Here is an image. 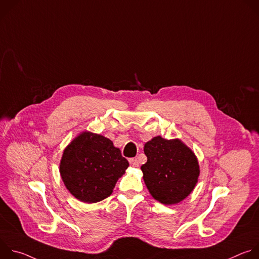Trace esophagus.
<instances>
[{"instance_id":"1","label":"esophagus","mask_w":259,"mask_h":259,"mask_svg":"<svg viewBox=\"0 0 259 259\" xmlns=\"http://www.w3.org/2000/svg\"><path fill=\"white\" fill-rule=\"evenodd\" d=\"M129 162H130V164H131L132 166H134V167H137V166H138V160H137V158H131V159H129Z\"/></svg>"}]
</instances>
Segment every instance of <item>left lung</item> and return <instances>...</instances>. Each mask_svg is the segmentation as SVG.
Instances as JSON below:
<instances>
[{
    "label": "left lung",
    "mask_w": 259,
    "mask_h": 259,
    "mask_svg": "<svg viewBox=\"0 0 259 259\" xmlns=\"http://www.w3.org/2000/svg\"><path fill=\"white\" fill-rule=\"evenodd\" d=\"M143 151L147 158L141 166L144 183L157 201L177 204L192 193L200 169L195 154L186 144L157 136L144 144Z\"/></svg>",
    "instance_id": "1"
}]
</instances>
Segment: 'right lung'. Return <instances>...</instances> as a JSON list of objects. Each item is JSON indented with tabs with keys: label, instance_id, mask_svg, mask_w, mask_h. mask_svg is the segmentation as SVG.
I'll list each match as a JSON object with an SVG mask.
<instances>
[{
	"label": "right lung",
	"instance_id": "1",
	"mask_svg": "<svg viewBox=\"0 0 259 259\" xmlns=\"http://www.w3.org/2000/svg\"><path fill=\"white\" fill-rule=\"evenodd\" d=\"M128 166L112 140L83 132L64 150L59 171L72 196L85 203H96L112 195Z\"/></svg>",
	"mask_w": 259,
	"mask_h": 259
}]
</instances>
